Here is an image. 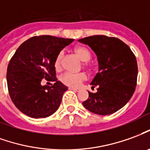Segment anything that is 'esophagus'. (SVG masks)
Masks as SVG:
<instances>
[{
	"label": "esophagus",
	"instance_id": "34e87169",
	"mask_svg": "<svg viewBox=\"0 0 150 150\" xmlns=\"http://www.w3.org/2000/svg\"><path fill=\"white\" fill-rule=\"evenodd\" d=\"M69 89L72 90V91H74V92H79V88H69Z\"/></svg>",
	"mask_w": 150,
	"mask_h": 150
}]
</instances>
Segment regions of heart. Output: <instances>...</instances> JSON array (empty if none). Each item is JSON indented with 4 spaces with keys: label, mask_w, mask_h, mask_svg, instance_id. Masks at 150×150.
Instances as JSON below:
<instances>
[{
    "label": "heart",
    "mask_w": 150,
    "mask_h": 150,
    "mask_svg": "<svg viewBox=\"0 0 150 150\" xmlns=\"http://www.w3.org/2000/svg\"><path fill=\"white\" fill-rule=\"evenodd\" d=\"M75 53L83 62L88 61L91 57V53H90L89 50L86 49L85 47H83V46L75 47ZM62 57H63V52L61 51L58 53L55 60H54V67L56 68V70H60L61 69ZM86 79H87V75L83 72L74 73V72L67 71L65 72L61 77L62 82L66 85L71 87V88H78Z\"/></svg>",
    "instance_id": "b5f03b06"
}]
</instances>
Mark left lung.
<instances>
[{
	"label": "left lung",
	"mask_w": 150,
	"mask_h": 150,
	"mask_svg": "<svg viewBox=\"0 0 150 150\" xmlns=\"http://www.w3.org/2000/svg\"><path fill=\"white\" fill-rule=\"evenodd\" d=\"M96 53L99 71L91 83L97 87L83 102L89 111L100 115L114 114L129 101L137 86L138 67L136 56L121 40L106 35H92L79 40Z\"/></svg>",
	"instance_id": "obj_1"
}]
</instances>
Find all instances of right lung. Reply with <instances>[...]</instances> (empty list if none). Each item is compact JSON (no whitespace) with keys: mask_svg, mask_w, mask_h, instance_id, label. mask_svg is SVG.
<instances>
[{"mask_svg":"<svg viewBox=\"0 0 150 150\" xmlns=\"http://www.w3.org/2000/svg\"><path fill=\"white\" fill-rule=\"evenodd\" d=\"M73 39L39 35L21 45L9 61L7 85L9 97L22 113L31 118H46L59 108L67 87L57 80L54 60ZM43 78L54 82L43 86Z\"/></svg>","mask_w":150,"mask_h":150,"instance_id":"right-lung-1","label":"right lung"}]
</instances>
